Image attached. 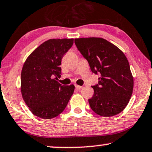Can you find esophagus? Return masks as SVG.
Returning a JSON list of instances; mask_svg holds the SVG:
<instances>
[{"label": "esophagus", "mask_w": 152, "mask_h": 152, "mask_svg": "<svg viewBox=\"0 0 152 152\" xmlns=\"http://www.w3.org/2000/svg\"><path fill=\"white\" fill-rule=\"evenodd\" d=\"M75 87H76V88L78 89V90H80V89H81L83 88V86H78V85H75Z\"/></svg>", "instance_id": "obj_1"}]
</instances>
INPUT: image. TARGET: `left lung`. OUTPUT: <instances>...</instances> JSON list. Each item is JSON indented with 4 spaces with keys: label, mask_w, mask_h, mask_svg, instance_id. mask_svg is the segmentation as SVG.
<instances>
[{
    "label": "left lung",
    "mask_w": 152,
    "mask_h": 152,
    "mask_svg": "<svg viewBox=\"0 0 152 152\" xmlns=\"http://www.w3.org/2000/svg\"><path fill=\"white\" fill-rule=\"evenodd\" d=\"M78 50L88 61L90 69L99 74V83L92 86L94 94L89 104L97 115L112 117L129 104L133 90V77L124 53L101 37L76 38Z\"/></svg>",
    "instance_id": "left-lung-1"
}]
</instances>
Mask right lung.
Returning <instances> with one entry per match:
<instances>
[{
	"label": "right lung",
	"mask_w": 152,
	"mask_h": 152,
	"mask_svg": "<svg viewBox=\"0 0 152 152\" xmlns=\"http://www.w3.org/2000/svg\"><path fill=\"white\" fill-rule=\"evenodd\" d=\"M74 44V39H50L32 51L24 62L21 92L32 114L42 119L57 117L65 109L74 93V85L58 81L61 60Z\"/></svg>",
	"instance_id": "right-lung-1"
}]
</instances>
